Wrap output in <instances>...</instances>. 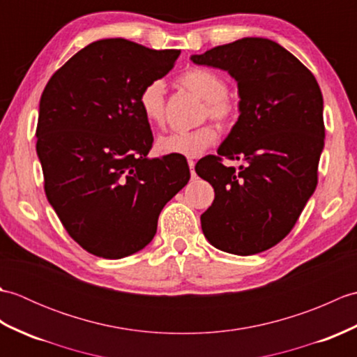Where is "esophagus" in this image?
Segmentation results:
<instances>
[{
  "mask_svg": "<svg viewBox=\"0 0 357 357\" xmlns=\"http://www.w3.org/2000/svg\"><path fill=\"white\" fill-rule=\"evenodd\" d=\"M188 167H190L192 178H195V176H196V173H195V161H193V159H188Z\"/></svg>",
  "mask_w": 357,
  "mask_h": 357,
  "instance_id": "1",
  "label": "esophagus"
}]
</instances>
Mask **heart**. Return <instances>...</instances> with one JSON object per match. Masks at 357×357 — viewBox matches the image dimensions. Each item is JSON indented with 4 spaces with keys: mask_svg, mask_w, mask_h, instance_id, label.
<instances>
[{
    "mask_svg": "<svg viewBox=\"0 0 357 357\" xmlns=\"http://www.w3.org/2000/svg\"><path fill=\"white\" fill-rule=\"evenodd\" d=\"M179 84L206 101L202 119H213L219 126L229 127L236 116V105L227 96L229 87L218 73L201 67L185 70L179 77ZM139 109L150 126L165 124V87L161 79L150 81L139 93ZM218 132L213 126H202L192 132H173L159 136L156 147L164 155H181L187 158L199 156L204 150L213 146Z\"/></svg>",
    "mask_w": 357,
    "mask_h": 357,
    "instance_id": "b5f03b06",
    "label": "heart"
}]
</instances>
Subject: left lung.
Listing matches in <instances>:
<instances>
[{"instance_id": "left-lung-1", "label": "left lung", "mask_w": 357, "mask_h": 357, "mask_svg": "<svg viewBox=\"0 0 357 357\" xmlns=\"http://www.w3.org/2000/svg\"><path fill=\"white\" fill-rule=\"evenodd\" d=\"M238 82L239 118L216 155L195 170L215 188L201 215L204 236L222 252L248 256L291 231L317 185L324 150V100L313 73L267 38H242L192 55ZM239 158L236 171L222 158Z\"/></svg>"}]
</instances>
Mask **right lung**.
Masks as SVG:
<instances>
[{
    "label": "right lung",
    "mask_w": 357,
    "mask_h": 357,
    "mask_svg": "<svg viewBox=\"0 0 357 357\" xmlns=\"http://www.w3.org/2000/svg\"><path fill=\"white\" fill-rule=\"evenodd\" d=\"M179 50L100 40L52 75L40 100L36 153L47 201L70 238L121 259L153 239L158 218L188 179L185 156L149 158L142 87L165 77Z\"/></svg>",
    "instance_id": "obj_1"
}]
</instances>
